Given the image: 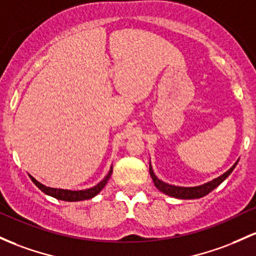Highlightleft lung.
Returning a JSON list of instances; mask_svg holds the SVG:
<instances>
[{"label": "left lung", "instance_id": "1", "mask_svg": "<svg viewBox=\"0 0 256 256\" xmlns=\"http://www.w3.org/2000/svg\"><path fill=\"white\" fill-rule=\"evenodd\" d=\"M237 162H238V160L234 162V164H233V166L231 168V169L227 170L226 172L222 174L221 176L214 178L212 181L202 184V186H196V187H180V186H172V184H165V182H162V180H159L158 178H156V174L153 172V169H152L150 164V174L152 178H153L154 184H156V187L158 188L160 192L165 193V194H168L170 196H174V198H178V199H196V198H202V196L209 194V193L212 192V190H215L218 184H222L224 180L231 175V172L236 168Z\"/></svg>", "mask_w": 256, "mask_h": 256}]
</instances>
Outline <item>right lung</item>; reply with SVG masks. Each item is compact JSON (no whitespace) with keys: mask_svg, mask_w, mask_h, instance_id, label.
I'll return each instance as SVG.
<instances>
[{"mask_svg":"<svg viewBox=\"0 0 256 256\" xmlns=\"http://www.w3.org/2000/svg\"><path fill=\"white\" fill-rule=\"evenodd\" d=\"M112 172H113V168H110V171L108 172V175H106V178L100 182V184H96V186L91 187V188H87V190H60V188H50V187H47V186H44V184H40V182H38V180L34 178L32 175H29V176L34 184H36V187L40 188L42 192L46 193V194L53 196V198L60 199V200H64V202H78V200H86V199H91V198H94V196H97L98 193H100V190L104 188L109 178H110Z\"/></svg>","mask_w":256,"mask_h":256,"instance_id":"obj_1","label":"right lung"}]
</instances>
